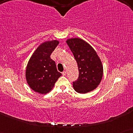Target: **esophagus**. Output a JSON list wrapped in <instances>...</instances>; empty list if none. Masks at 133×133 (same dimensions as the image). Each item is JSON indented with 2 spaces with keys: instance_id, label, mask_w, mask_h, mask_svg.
Segmentation results:
<instances>
[{
  "instance_id": "34e87169",
  "label": "esophagus",
  "mask_w": 133,
  "mask_h": 133,
  "mask_svg": "<svg viewBox=\"0 0 133 133\" xmlns=\"http://www.w3.org/2000/svg\"><path fill=\"white\" fill-rule=\"evenodd\" d=\"M62 74L63 76H65V75H66V71H63L62 72Z\"/></svg>"
}]
</instances>
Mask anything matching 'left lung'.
Segmentation results:
<instances>
[{
    "mask_svg": "<svg viewBox=\"0 0 133 133\" xmlns=\"http://www.w3.org/2000/svg\"><path fill=\"white\" fill-rule=\"evenodd\" d=\"M66 43L77 62L79 77L73 82L76 92L85 94L97 88L103 76V66L95 50L79 38L68 39Z\"/></svg>",
    "mask_w": 133,
    "mask_h": 133,
    "instance_id": "left-lung-1",
    "label": "left lung"
}]
</instances>
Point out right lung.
<instances>
[{"label":"right lung","mask_w":133,"mask_h":133,"mask_svg":"<svg viewBox=\"0 0 133 133\" xmlns=\"http://www.w3.org/2000/svg\"><path fill=\"white\" fill-rule=\"evenodd\" d=\"M59 44L57 41L42 43L31 57L26 69V79L30 88L41 94H46L62 76L50 56Z\"/></svg>","instance_id":"obj_1"}]
</instances>
